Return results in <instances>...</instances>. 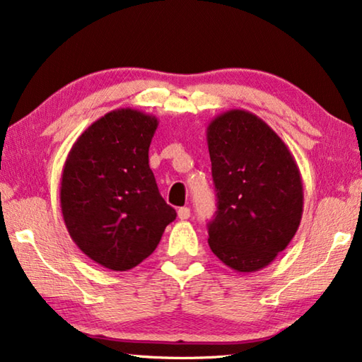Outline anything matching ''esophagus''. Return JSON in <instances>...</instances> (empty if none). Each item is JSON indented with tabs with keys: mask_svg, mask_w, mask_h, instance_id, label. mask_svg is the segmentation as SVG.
<instances>
[{
	"mask_svg": "<svg viewBox=\"0 0 362 362\" xmlns=\"http://www.w3.org/2000/svg\"><path fill=\"white\" fill-rule=\"evenodd\" d=\"M177 216H179L180 221H187L188 217H190V209H188V208H180L179 211H177Z\"/></svg>",
	"mask_w": 362,
	"mask_h": 362,
	"instance_id": "34e87169",
	"label": "esophagus"
}]
</instances>
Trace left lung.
<instances>
[{
  "label": "left lung",
  "mask_w": 362,
  "mask_h": 362,
  "mask_svg": "<svg viewBox=\"0 0 362 362\" xmlns=\"http://www.w3.org/2000/svg\"><path fill=\"white\" fill-rule=\"evenodd\" d=\"M206 140L217 192L209 248L235 272L269 266L300 227L303 180L285 141L246 109L216 116Z\"/></svg>",
  "instance_id": "obj_1"
}]
</instances>
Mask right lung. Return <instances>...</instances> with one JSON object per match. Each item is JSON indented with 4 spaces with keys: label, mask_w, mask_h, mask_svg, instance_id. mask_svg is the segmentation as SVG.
Returning a JSON list of instances; mask_svg holds the SVG:
<instances>
[{
    "label": "right lung",
    "mask_w": 362,
    "mask_h": 362,
    "mask_svg": "<svg viewBox=\"0 0 362 362\" xmlns=\"http://www.w3.org/2000/svg\"><path fill=\"white\" fill-rule=\"evenodd\" d=\"M158 125L153 114L114 109L80 134L62 169L67 232L83 255L111 271L145 261L177 216L159 194L148 159Z\"/></svg>",
    "instance_id": "obj_1"
}]
</instances>
